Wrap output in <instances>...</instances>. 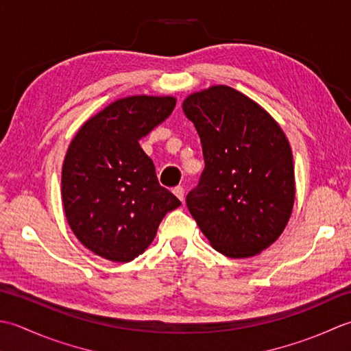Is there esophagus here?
<instances>
[{
  "instance_id": "34e87169",
  "label": "esophagus",
  "mask_w": 351,
  "mask_h": 351,
  "mask_svg": "<svg viewBox=\"0 0 351 351\" xmlns=\"http://www.w3.org/2000/svg\"><path fill=\"white\" fill-rule=\"evenodd\" d=\"M173 192H174V195H176L178 199H180L182 203L184 202V189L182 188V186H177V188L173 189Z\"/></svg>"
}]
</instances>
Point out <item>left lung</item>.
Masks as SVG:
<instances>
[{
  "label": "left lung",
  "mask_w": 351,
  "mask_h": 351,
  "mask_svg": "<svg viewBox=\"0 0 351 351\" xmlns=\"http://www.w3.org/2000/svg\"><path fill=\"white\" fill-rule=\"evenodd\" d=\"M204 156L186 204L218 253L259 254L278 239L295 199L292 149L277 121L230 86L194 92L182 104Z\"/></svg>",
  "instance_id": "8db88e82"
}]
</instances>
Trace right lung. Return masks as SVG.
Here are the masks:
<instances>
[{
  "label": "right lung",
  "mask_w": 351,
  "mask_h": 351,
  "mask_svg": "<svg viewBox=\"0 0 351 351\" xmlns=\"http://www.w3.org/2000/svg\"><path fill=\"white\" fill-rule=\"evenodd\" d=\"M174 97L133 95L110 103L78 128L62 168V203L82 244L112 262H132L182 203L157 182L139 139L162 124Z\"/></svg>",
  "instance_id": "1"
}]
</instances>
